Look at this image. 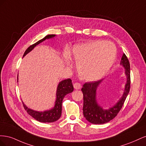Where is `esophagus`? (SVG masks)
<instances>
[{
  "instance_id": "esophagus-1",
  "label": "esophagus",
  "mask_w": 146,
  "mask_h": 146,
  "mask_svg": "<svg viewBox=\"0 0 146 146\" xmlns=\"http://www.w3.org/2000/svg\"><path fill=\"white\" fill-rule=\"evenodd\" d=\"M81 87H82L81 84L78 83V82H76V83H75L74 84V88L76 90H80V88H81Z\"/></svg>"
}]
</instances>
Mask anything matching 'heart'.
Wrapping results in <instances>:
<instances>
[{
  "mask_svg": "<svg viewBox=\"0 0 146 146\" xmlns=\"http://www.w3.org/2000/svg\"><path fill=\"white\" fill-rule=\"evenodd\" d=\"M116 56V48L111 43L104 41L88 42L74 46L71 57L77 62L80 76L86 81L102 78L111 68ZM66 60L69 59L66 55Z\"/></svg>",
  "mask_w": 146,
  "mask_h": 146,
  "instance_id": "heart-1",
  "label": "heart"
}]
</instances>
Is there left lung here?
I'll return each mask as SVG.
<instances>
[{
	"label": "left lung",
	"instance_id": "obj_1",
	"mask_svg": "<svg viewBox=\"0 0 146 146\" xmlns=\"http://www.w3.org/2000/svg\"><path fill=\"white\" fill-rule=\"evenodd\" d=\"M121 64L125 69L127 83L122 98L111 108L104 110L97 104L96 90L102 80L86 82L83 85L82 91L83 94V115L90 122L94 124H102L108 122L115 117L121 110L130 88V66L125 54L122 56Z\"/></svg>",
	"mask_w": 146,
	"mask_h": 146
}]
</instances>
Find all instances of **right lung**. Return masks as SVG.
I'll return each instance as SVG.
<instances>
[{"label":"right lung","mask_w":146,"mask_h":146,"mask_svg":"<svg viewBox=\"0 0 146 146\" xmlns=\"http://www.w3.org/2000/svg\"><path fill=\"white\" fill-rule=\"evenodd\" d=\"M55 35H47L44 38L41 40L38 41L36 43L29 46L27 50L24 52L23 56H24L26 54H27L29 52L32 50L33 48L36 45L39 44L43 41H44L46 39H49L51 38L54 37ZM74 91V87L72 83V80L70 78L65 79V80L61 81L58 84V87H57L56 91V99L55 101V107L52 109L48 110V111H45L44 112H39L34 111L33 110H31L27 108L23 102L24 109L27 111L29 115L33 117L36 121L41 122H54L61 117V110H62V102L64 98V96L69 93H70Z\"/></svg>","instance_id":"1"}]
</instances>
